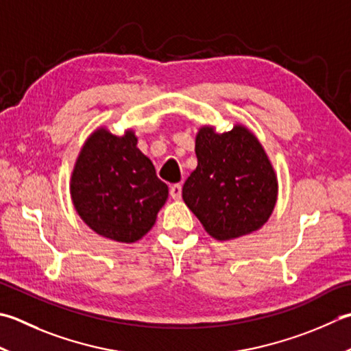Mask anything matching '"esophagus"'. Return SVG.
I'll list each match as a JSON object with an SVG mask.
<instances>
[{
	"mask_svg": "<svg viewBox=\"0 0 351 351\" xmlns=\"http://www.w3.org/2000/svg\"><path fill=\"white\" fill-rule=\"evenodd\" d=\"M170 196L175 199V201H180L182 196V185L181 184H173L170 187Z\"/></svg>",
	"mask_w": 351,
	"mask_h": 351,
	"instance_id": "1",
	"label": "esophagus"
}]
</instances>
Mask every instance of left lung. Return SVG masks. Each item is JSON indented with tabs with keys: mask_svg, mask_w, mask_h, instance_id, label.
Instances as JSON below:
<instances>
[{
	"mask_svg": "<svg viewBox=\"0 0 351 351\" xmlns=\"http://www.w3.org/2000/svg\"><path fill=\"white\" fill-rule=\"evenodd\" d=\"M197 167L182 187V199L217 240L246 236L267 222L277 202L278 182L257 136L236 125L217 134L204 126L196 135Z\"/></svg>",
	"mask_w": 351,
	"mask_h": 351,
	"instance_id": "8db88e82",
	"label": "left lung"
}]
</instances>
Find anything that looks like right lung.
Listing matches in <instances>:
<instances>
[{"mask_svg":"<svg viewBox=\"0 0 351 351\" xmlns=\"http://www.w3.org/2000/svg\"><path fill=\"white\" fill-rule=\"evenodd\" d=\"M126 130L117 136L100 128L89 135L71 175V199L89 228L97 234L132 243L147 234L169 187L158 180L152 161Z\"/></svg>","mask_w":351,"mask_h":351,"instance_id":"1","label":"right lung"}]
</instances>
